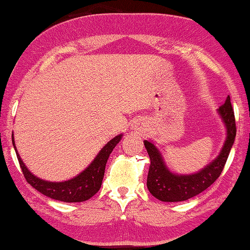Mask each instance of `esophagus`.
Masks as SVG:
<instances>
[{
	"instance_id": "esophagus-1",
	"label": "esophagus",
	"mask_w": 250,
	"mask_h": 250,
	"mask_svg": "<svg viewBox=\"0 0 250 250\" xmlns=\"http://www.w3.org/2000/svg\"><path fill=\"white\" fill-rule=\"evenodd\" d=\"M133 129L136 131V133H138V134L145 133V131L148 129V124H147V122L141 121V120L134 122V124H133Z\"/></svg>"
}]
</instances>
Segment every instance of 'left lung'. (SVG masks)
Instances as JSON below:
<instances>
[{"instance_id":"obj_1","label":"left lung","mask_w":250,"mask_h":250,"mask_svg":"<svg viewBox=\"0 0 250 250\" xmlns=\"http://www.w3.org/2000/svg\"><path fill=\"white\" fill-rule=\"evenodd\" d=\"M218 111L227 127V139L216 159L199 172L189 175H178L172 173L167 168L159 149L151 141H144L150 158L147 187L155 198L167 202L187 200L206 190L218 180L227 163L236 136V124L229 96Z\"/></svg>"}]
</instances>
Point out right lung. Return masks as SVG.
Instances as JSON below:
<instances>
[{"instance_id": "add662e5", "label": "right lung", "mask_w": 250, "mask_h": 250, "mask_svg": "<svg viewBox=\"0 0 250 250\" xmlns=\"http://www.w3.org/2000/svg\"><path fill=\"white\" fill-rule=\"evenodd\" d=\"M122 136L123 135L121 134L111 139L100 150V152L97 154L95 160L89 164V167L84 168V171L78 174L77 176H75L72 180L65 182L43 181L34 175L21 161L20 154L17 152L15 141H14V136H12V141L23 176H25L26 181L32 187L36 188L41 194L48 196L52 199L64 202H82L91 198L100 189L103 176H104V169L107 159H109L113 149L115 148V146L120 143Z\"/></svg>"}]
</instances>
